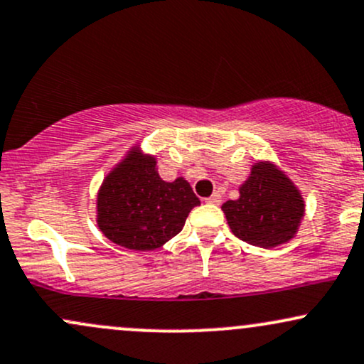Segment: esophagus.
I'll use <instances>...</instances> for the list:
<instances>
[{
	"mask_svg": "<svg viewBox=\"0 0 364 364\" xmlns=\"http://www.w3.org/2000/svg\"><path fill=\"white\" fill-rule=\"evenodd\" d=\"M205 202L207 203H214V205H217V203H220V195L219 193H214V195L207 196Z\"/></svg>",
	"mask_w": 364,
	"mask_h": 364,
	"instance_id": "1",
	"label": "esophagus"
}]
</instances>
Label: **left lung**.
Returning a JSON list of instances; mask_svg holds the SVG:
<instances>
[{
	"label": "left lung",
	"instance_id": "left-lung-1",
	"mask_svg": "<svg viewBox=\"0 0 364 364\" xmlns=\"http://www.w3.org/2000/svg\"><path fill=\"white\" fill-rule=\"evenodd\" d=\"M232 232L253 246L274 248L289 241L304 214L299 191L270 164L253 166L240 198L223 205Z\"/></svg>",
	"mask_w": 364,
	"mask_h": 364
}]
</instances>
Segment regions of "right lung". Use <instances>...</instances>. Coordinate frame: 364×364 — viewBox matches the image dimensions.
<instances>
[{
  "label": "right lung",
  "instance_id": "obj_1",
  "mask_svg": "<svg viewBox=\"0 0 364 364\" xmlns=\"http://www.w3.org/2000/svg\"><path fill=\"white\" fill-rule=\"evenodd\" d=\"M198 196L185 179L159 178L156 159L132 152L109 176L97 196V223L112 243L149 252L176 236Z\"/></svg>",
  "mask_w": 364,
  "mask_h": 364
}]
</instances>
